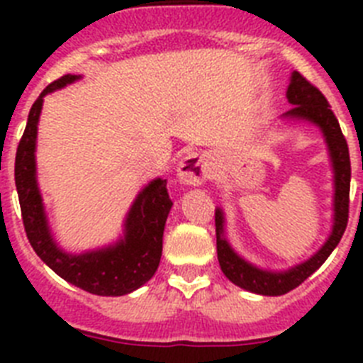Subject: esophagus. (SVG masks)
<instances>
[{"instance_id":"1","label":"esophagus","mask_w":363,"mask_h":363,"mask_svg":"<svg viewBox=\"0 0 363 363\" xmlns=\"http://www.w3.org/2000/svg\"><path fill=\"white\" fill-rule=\"evenodd\" d=\"M209 172L211 163L203 152H189L178 165V178L185 185H201Z\"/></svg>"}]
</instances>
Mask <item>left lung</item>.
<instances>
[{
  "label": "left lung",
  "instance_id": "1",
  "mask_svg": "<svg viewBox=\"0 0 363 363\" xmlns=\"http://www.w3.org/2000/svg\"><path fill=\"white\" fill-rule=\"evenodd\" d=\"M287 99L294 107L285 112L284 116L287 120H306L318 125L325 138L327 147H329L333 171H335V223H333L331 236L327 238L322 249L314 256H311L307 262L296 265V267H291L289 271L271 272L247 264L245 259L240 258L233 251V247L223 236V213L216 209V216H214L216 220V251L221 271L234 285L251 291V293L264 294V296H280V294L293 291L301 281H306L335 251V247L344 236L349 218L351 160H349L347 142L342 134L335 112L331 111V105L325 96L300 72H293L291 76Z\"/></svg>",
  "mask_w": 363,
  "mask_h": 363
}]
</instances>
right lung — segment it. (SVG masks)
Masks as SVG:
<instances>
[{"label": "right lung", "mask_w": 363, "mask_h": 363, "mask_svg": "<svg viewBox=\"0 0 363 363\" xmlns=\"http://www.w3.org/2000/svg\"><path fill=\"white\" fill-rule=\"evenodd\" d=\"M79 79L65 74L43 89L28 112L27 127L16 150L14 178L25 233L36 255L57 277L98 296H123L154 277L160 265L163 229L172 207L167 192V179H154L143 189L125 220L123 238L114 245L83 255H69L50 236L41 194L36 182V136L43 96Z\"/></svg>", "instance_id": "obj_1"}]
</instances>
